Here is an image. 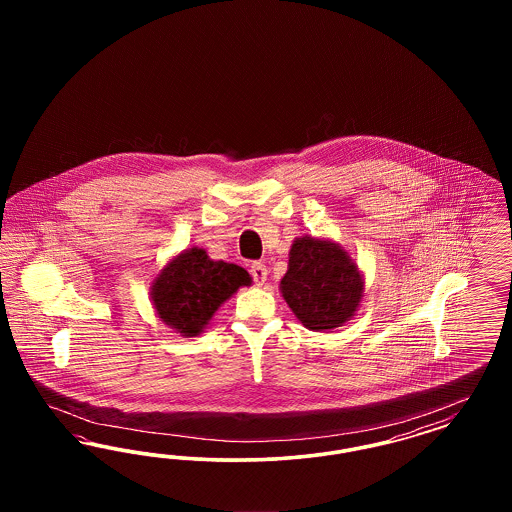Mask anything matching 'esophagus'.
I'll list each match as a JSON object with an SVG mask.
<instances>
[{
  "mask_svg": "<svg viewBox=\"0 0 512 512\" xmlns=\"http://www.w3.org/2000/svg\"><path fill=\"white\" fill-rule=\"evenodd\" d=\"M267 274V267H265L263 263H253V265H251V276H253V280H255L257 286H263V284L267 282Z\"/></svg>",
  "mask_w": 512,
  "mask_h": 512,
  "instance_id": "34e87169",
  "label": "esophagus"
}]
</instances>
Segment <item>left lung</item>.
I'll return each instance as SVG.
<instances>
[{
    "mask_svg": "<svg viewBox=\"0 0 512 512\" xmlns=\"http://www.w3.org/2000/svg\"><path fill=\"white\" fill-rule=\"evenodd\" d=\"M280 293L297 320L313 332H330L355 317L365 297V276L338 242L299 236Z\"/></svg>",
    "mask_w": 512,
    "mask_h": 512,
    "instance_id": "8db88e82",
    "label": "left lung"
}]
</instances>
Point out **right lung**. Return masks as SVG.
<instances>
[{
    "label": "right lung",
    "instance_id": "1",
    "mask_svg": "<svg viewBox=\"0 0 512 512\" xmlns=\"http://www.w3.org/2000/svg\"><path fill=\"white\" fill-rule=\"evenodd\" d=\"M251 276L234 263L213 261L203 247H190L174 255L157 272L149 286L151 305L169 328L184 338H194L211 324L220 307Z\"/></svg>",
    "mask_w": 512,
    "mask_h": 512
}]
</instances>
